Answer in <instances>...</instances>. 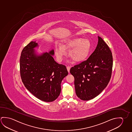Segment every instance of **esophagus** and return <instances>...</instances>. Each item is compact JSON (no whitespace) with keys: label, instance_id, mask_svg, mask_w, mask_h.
<instances>
[{"label":"esophagus","instance_id":"1","mask_svg":"<svg viewBox=\"0 0 132 132\" xmlns=\"http://www.w3.org/2000/svg\"><path fill=\"white\" fill-rule=\"evenodd\" d=\"M67 70H68V72L69 73V71H70V66H67Z\"/></svg>","mask_w":132,"mask_h":132}]
</instances>
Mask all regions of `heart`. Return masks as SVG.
Masks as SVG:
<instances>
[{
    "label": "heart",
    "instance_id": "obj_1",
    "mask_svg": "<svg viewBox=\"0 0 132 132\" xmlns=\"http://www.w3.org/2000/svg\"><path fill=\"white\" fill-rule=\"evenodd\" d=\"M91 42L87 39L76 37L65 40L62 46L56 49V55L59 60H61L65 54L64 49L69 50V57L75 63H80L84 61L91 52Z\"/></svg>",
    "mask_w": 132,
    "mask_h": 132
}]
</instances>
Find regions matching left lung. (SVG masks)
Segmentation results:
<instances>
[{"label": "left lung", "mask_w": 132, "mask_h": 132, "mask_svg": "<svg viewBox=\"0 0 132 132\" xmlns=\"http://www.w3.org/2000/svg\"><path fill=\"white\" fill-rule=\"evenodd\" d=\"M98 39L97 47L88 59L70 69L75 78L76 94L82 100H89L99 95L111 76L112 52L101 37Z\"/></svg>", "instance_id": "1"}]
</instances>
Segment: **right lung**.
Wrapping results in <instances>:
<instances>
[{"label":"right lung","mask_w":132,"mask_h":132,"mask_svg":"<svg viewBox=\"0 0 132 132\" xmlns=\"http://www.w3.org/2000/svg\"><path fill=\"white\" fill-rule=\"evenodd\" d=\"M38 46L31 41L22 50L20 60L22 80L28 91L39 100L50 102L60 94L61 83L68 74L65 65L54 60V50L40 56L35 54Z\"/></svg>","instance_id":"right-lung-1"}]
</instances>
